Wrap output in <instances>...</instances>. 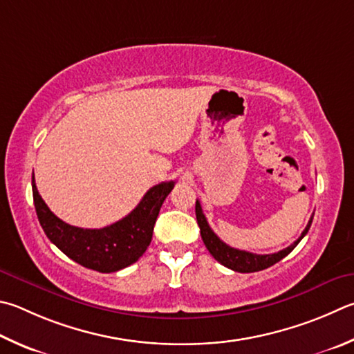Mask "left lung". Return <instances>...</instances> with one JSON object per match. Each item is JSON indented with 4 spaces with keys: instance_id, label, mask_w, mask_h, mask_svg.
<instances>
[{
    "instance_id": "1",
    "label": "left lung",
    "mask_w": 354,
    "mask_h": 354,
    "mask_svg": "<svg viewBox=\"0 0 354 354\" xmlns=\"http://www.w3.org/2000/svg\"><path fill=\"white\" fill-rule=\"evenodd\" d=\"M195 212H196V221H198V226H199V232H201V239L205 244V248H207V250L212 254V257H214V259L218 263H221L223 266L232 269V271H235V272L263 271V269L272 266L277 261H280L281 259H285V257L289 252H291V250L300 243V240L308 234V230H310L311 223H313V216H314V215H311L305 230L301 232L299 239L291 244V246H288L283 250H279V252H275V254L260 255V254L248 252V250H240V249L230 248L229 244H226V243L218 239L216 234L210 229L207 220H205V216L203 214V209H201V204H199L198 199H196Z\"/></svg>"
}]
</instances>
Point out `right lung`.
<instances>
[{"mask_svg":"<svg viewBox=\"0 0 354 354\" xmlns=\"http://www.w3.org/2000/svg\"><path fill=\"white\" fill-rule=\"evenodd\" d=\"M175 181L151 187L125 218L102 229H82L62 221L43 201L32 176L38 221L48 239L79 265L99 272H115L138 261L149 248L156 218Z\"/></svg>","mask_w":354,"mask_h":354,"instance_id":"add662e5","label":"right lung"}]
</instances>
